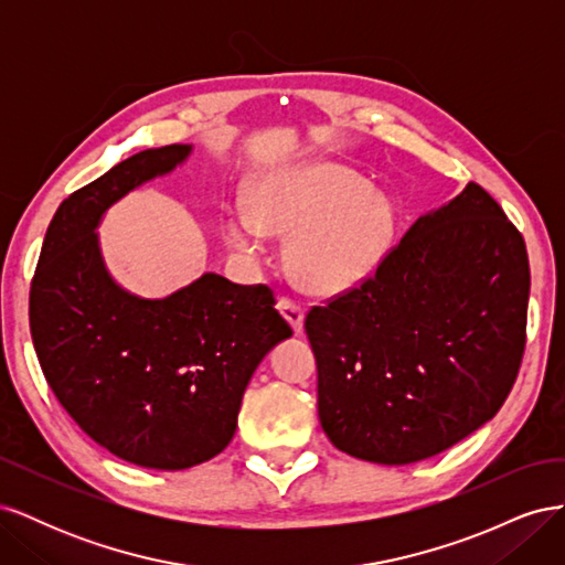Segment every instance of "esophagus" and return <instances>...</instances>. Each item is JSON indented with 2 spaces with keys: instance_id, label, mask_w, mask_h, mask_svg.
<instances>
[{
  "instance_id": "obj_1",
  "label": "esophagus",
  "mask_w": 565,
  "mask_h": 565,
  "mask_svg": "<svg viewBox=\"0 0 565 565\" xmlns=\"http://www.w3.org/2000/svg\"><path fill=\"white\" fill-rule=\"evenodd\" d=\"M278 311L285 316V320L292 324V330L299 334L303 330V306L295 301L292 297H280Z\"/></svg>"
}]
</instances>
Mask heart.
Returning <instances> with one entry per match:
<instances>
[{"mask_svg": "<svg viewBox=\"0 0 565 565\" xmlns=\"http://www.w3.org/2000/svg\"><path fill=\"white\" fill-rule=\"evenodd\" d=\"M224 233L245 254L259 249L264 233H295L287 245L292 278L311 292L339 295L382 266L396 235V212L353 169L303 162L256 181L249 210L231 212Z\"/></svg>", "mask_w": 565, "mask_h": 565, "instance_id": "1", "label": "heart"}]
</instances>
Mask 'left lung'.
<instances>
[{
	"label": "left lung",
	"mask_w": 565,
	"mask_h": 565,
	"mask_svg": "<svg viewBox=\"0 0 565 565\" xmlns=\"http://www.w3.org/2000/svg\"><path fill=\"white\" fill-rule=\"evenodd\" d=\"M527 295L523 235L486 188L419 216L365 282L306 313L332 446L413 465L492 419L521 370Z\"/></svg>",
	"instance_id": "8db88e82"
}]
</instances>
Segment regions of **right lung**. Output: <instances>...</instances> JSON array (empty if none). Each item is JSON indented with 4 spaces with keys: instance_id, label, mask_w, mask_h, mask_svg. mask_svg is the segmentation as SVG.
Returning a JSON list of instances; mask_svg holds the SVG:
<instances>
[{
    "instance_id": "right-lung-1",
    "label": "right lung",
    "mask_w": 565,
    "mask_h": 565,
    "mask_svg": "<svg viewBox=\"0 0 565 565\" xmlns=\"http://www.w3.org/2000/svg\"><path fill=\"white\" fill-rule=\"evenodd\" d=\"M191 146L136 152L67 195L30 282V334L46 384L115 457L179 471L224 450L262 358L292 337L268 285L216 273L167 299H139L104 268L96 224L115 200L167 174Z\"/></svg>"
}]
</instances>
